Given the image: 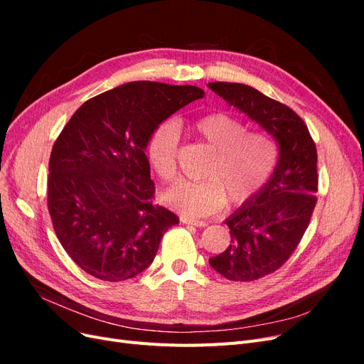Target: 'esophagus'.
Returning <instances> with one entry per match:
<instances>
[{
    "mask_svg": "<svg viewBox=\"0 0 364 364\" xmlns=\"http://www.w3.org/2000/svg\"><path fill=\"white\" fill-rule=\"evenodd\" d=\"M181 222L183 225H191V226H197V228H203L208 223L203 222V220H196V218H188V217H181Z\"/></svg>",
    "mask_w": 364,
    "mask_h": 364,
    "instance_id": "1",
    "label": "esophagus"
}]
</instances>
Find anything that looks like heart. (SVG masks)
I'll list each match as a JSON object with an SVG mask.
<instances>
[{"mask_svg": "<svg viewBox=\"0 0 364 364\" xmlns=\"http://www.w3.org/2000/svg\"><path fill=\"white\" fill-rule=\"evenodd\" d=\"M197 138L211 149L203 181H182L161 194V200L186 217H205L228 202L241 205L270 179L278 162L277 142L267 134H250L246 124L223 112L197 118L193 126ZM178 130L173 123H162L147 142V159L162 181L176 178Z\"/></svg>", "mask_w": 364, "mask_h": 364, "instance_id": "1", "label": "heart"}]
</instances>
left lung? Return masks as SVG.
Returning <instances> with one entry per match:
<instances>
[{
	"label": "left lung",
	"instance_id": "obj_1",
	"mask_svg": "<svg viewBox=\"0 0 364 364\" xmlns=\"http://www.w3.org/2000/svg\"><path fill=\"white\" fill-rule=\"evenodd\" d=\"M208 87L255 121L278 144V162L258 194L230 214V245L209 266L230 281H255L290 258L310 223L317 193V151L304 121L255 87L215 82Z\"/></svg>",
	"mask_w": 364,
	"mask_h": 364
}]
</instances>
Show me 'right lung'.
I'll use <instances>...</instances> for the list:
<instances>
[{"label": "right lung", "mask_w": 364, "mask_h": 364, "mask_svg": "<svg viewBox=\"0 0 364 364\" xmlns=\"http://www.w3.org/2000/svg\"><path fill=\"white\" fill-rule=\"evenodd\" d=\"M197 86L130 82L85 102L63 127L48 164V211L73 261L91 277L135 278L179 223L151 203L147 142L162 121L199 100Z\"/></svg>", "instance_id": "obj_1"}]
</instances>
